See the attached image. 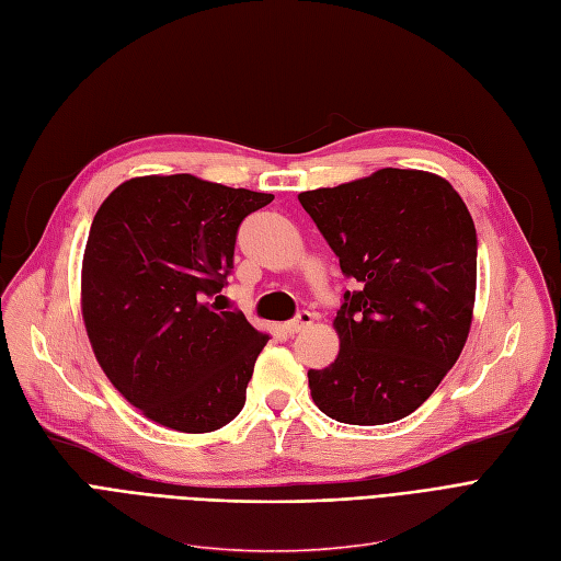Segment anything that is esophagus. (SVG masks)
I'll return each instance as SVG.
<instances>
[{
  "label": "esophagus",
  "mask_w": 561,
  "mask_h": 561,
  "mask_svg": "<svg viewBox=\"0 0 561 561\" xmlns=\"http://www.w3.org/2000/svg\"><path fill=\"white\" fill-rule=\"evenodd\" d=\"M312 323H314V314L307 312V309H302V312H300L296 319L284 323V330H286L288 335H298V333H302V330L309 328Z\"/></svg>",
  "instance_id": "obj_1"
}]
</instances>
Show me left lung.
I'll use <instances>...</instances> for the list:
<instances>
[{
	"label": "left lung",
	"mask_w": 561,
	"mask_h": 561,
	"mask_svg": "<svg viewBox=\"0 0 561 561\" xmlns=\"http://www.w3.org/2000/svg\"><path fill=\"white\" fill-rule=\"evenodd\" d=\"M342 273L358 282L333 321L340 354L309 369L314 404L348 425L416 411L460 358L476 298V228L444 178L381 169L298 194Z\"/></svg>",
	"instance_id": "1"
}]
</instances>
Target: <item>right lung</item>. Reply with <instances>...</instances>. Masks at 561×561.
Segmentation results:
<instances>
[{
	"label": "right lung",
	"instance_id": "1",
	"mask_svg": "<svg viewBox=\"0 0 561 561\" xmlns=\"http://www.w3.org/2000/svg\"><path fill=\"white\" fill-rule=\"evenodd\" d=\"M273 198L180 173L131 178L101 203L82 256V321L101 369L145 419L201 434L244 407L270 337L213 298L242 219Z\"/></svg>",
	"mask_w": 561,
	"mask_h": 561
}]
</instances>
